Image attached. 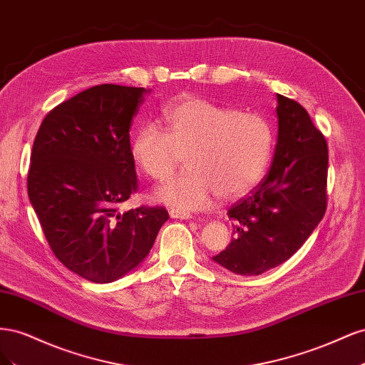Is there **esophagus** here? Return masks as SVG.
<instances>
[{
	"instance_id": "esophagus-1",
	"label": "esophagus",
	"mask_w": 365,
	"mask_h": 365,
	"mask_svg": "<svg viewBox=\"0 0 365 365\" xmlns=\"http://www.w3.org/2000/svg\"><path fill=\"white\" fill-rule=\"evenodd\" d=\"M172 219H184V220H189L192 219L190 213H185V212H180V210H170L169 212Z\"/></svg>"
}]
</instances>
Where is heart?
I'll list each match as a JSON object with an SVG mask.
<instances>
[{"label": "heart", "instance_id": "heart-1", "mask_svg": "<svg viewBox=\"0 0 365 365\" xmlns=\"http://www.w3.org/2000/svg\"><path fill=\"white\" fill-rule=\"evenodd\" d=\"M164 129L141 125L132 137L135 164L155 181L172 176L185 155L187 169L161 185L153 200L173 210L196 212L220 200H237L267 173L274 149L269 121L200 97H182L163 113Z\"/></svg>", "mask_w": 365, "mask_h": 365}]
</instances>
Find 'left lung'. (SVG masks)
I'll return each mask as SVG.
<instances>
[{"label":"left lung","instance_id":"obj_1","mask_svg":"<svg viewBox=\"0 0 365 365\" xmlns=\"http://www.w3.org/2000/svg\"><path fill=\"white\" fill-rule=\"evenodd\" d=\"M279 134L271 169L228 210L235 237L213 257L240 275H260L302 248L326 212L327 143L306 109L277 94Z\"/></svg>","mask_w":365,"mask_h":365}]
</instances>
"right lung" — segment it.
<instances>
[{"label": "right lung", "mask_w": 365, "mask_h": 365, "mask_svg": "<svg viewBox=\"0 0 365 365\" xmlns=\"http://www.w3.org/2000/svg\"><path fill=\"white\" fill-rule=\"evenodd\" d=\"M150 90L97 85L46 115L33 143L29 200L50 248L93 283H111L148 257L163 207L118 212L137 190L129 128Z\"/></svg>", "instance_id": "right-lung-1"}]
</instances>
